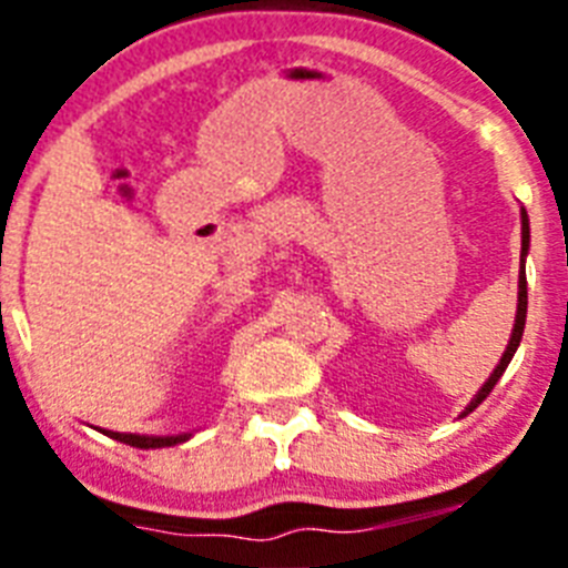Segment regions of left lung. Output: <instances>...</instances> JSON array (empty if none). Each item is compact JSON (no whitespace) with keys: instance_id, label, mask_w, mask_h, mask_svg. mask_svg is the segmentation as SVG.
I'll return each instance as SVG.
<instances>
[{"instance_id":"obj_1","label":"left lung","mask_w":568,"mask_h":568,"mask_svg":"<svg viewBox=\"0 0 568 568\" xmlns=\"http://www.w3.org/2000/svg\"><path fill=\"white\" fill-rule=\"evenodd\" d=\"M526 253H529V215H526V210H520V275H518V315H515V329H511V338L509 344H506V353L504 358H500V364L495 366V373L489 375V381H486L484 386L478 389V395L469 400V406L464 409V415H469L471 409H478V404H484L486 395L495 389V384L500 381V375L506 373V366H509L511 355H515V349L520 346V338H524V324H526Z\"/></svg>"}]
</instances>
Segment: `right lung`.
Returning a JSON list of instances; mask_svg holds the SVG:
<instances>
[{"mask_svg":"<svg viewBox=\"0 0 568 568\" xmlns=\"http://www.w3.org/2000/svg\"><path fill=\"white\" fill-rule=\"evenodd\" d=\"M104 435H110L113 440H122V444L135 446V449H162V446H175L184 444L190 435H168V438H155V435H130V433H108L102 429Z\"/></svg>","mask_w":568,"mask_h":568,"instance_id":"add662e5","label":"right lung"}]
</instances>
